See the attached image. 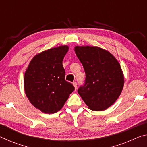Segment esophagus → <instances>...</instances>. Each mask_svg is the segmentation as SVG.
<instances>
[{
	"instance_id": "obj_1",
	"label": "esophagus",
	"mask_w": 147,
	"mask_h": 147,
	"mask_svg": "<svg viewBox=\"0 0 147 147\" xmlns=\"http://www.w3.org/2000/svg\"><path fill=\"white\" fill-rule=\"evenodd\" d=\"M73 84L74 86V88H75V90H76L77 87H78V84H77V83L76 82H74L73 83Z\"/></svg>"
}]
</instances>
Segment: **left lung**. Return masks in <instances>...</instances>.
Returning <instances> with one entry per match:
<instances>
[{
	"instance_id": "8db88e82",
	"label": "left lung",
	"mask_w": 147,
	"mask_h": 147,
	"mask_svg": "<svg viewBox=\"0 0 147 147\" xmlns=\"http://www.w3.org/2000/svg\"><path fill=\"white\" fill-rule=\"evenodd\" d=\"M74 51L86 73L78 94L90 109L104 110L115 102L123 90L120 64L112 54L99 47L77 46Z\"/></svg>"
}]
</instances>
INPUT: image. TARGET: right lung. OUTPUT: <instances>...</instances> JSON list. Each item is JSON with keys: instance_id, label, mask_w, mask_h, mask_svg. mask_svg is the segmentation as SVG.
Listing matches in <instances>:
<instances>
[{"instance_id": "1", "label": "right lung", "mask_w": 147, "mask_h": 147, "mask_svg": "<svg viewBox=\"0 0 147 147\" xmlns=\"http://www.w3.org/2000/svg\"><path fill=\"white\" fill-rule=\"evenodd\" d=\"M68 46L51 49L35 56L24 74V86L30 102L43 112L52 114L63 106L74 90L65 80L62 65Z\"/></svg>"}]
</instances>
